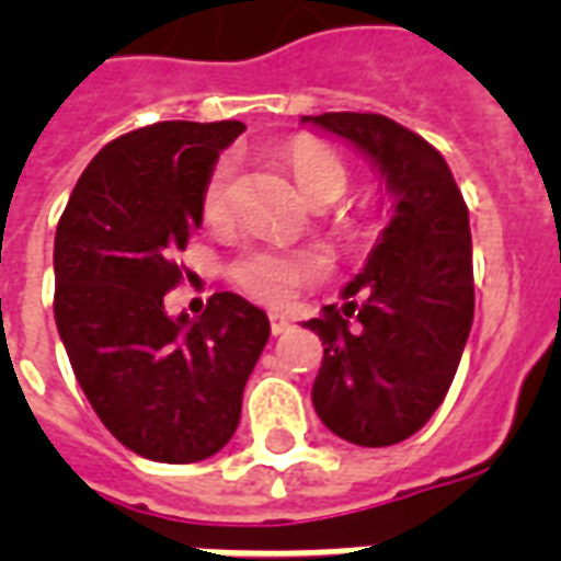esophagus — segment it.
<instances>
[{
  "instance_id": "obj_1",
  "label": "esophagus",
  "mask_w": 561,
  "mask_h": 561,
  "mask_svg": "<svg viewBox=\"0 0 561 561\" xmlns=\"http://www.w3.org/2000/svg\"><path fill=\"white\" fill-rule=\"evenodd\" d=\"M290 329V317L279 314V311H273L271 314V332L273 334H285Z\"/></svg>"
}]
</instances>
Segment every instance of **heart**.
<instances>
[{
  "instance_id": "obj_1",
  "label": "heart",
  "mask_w": 561,
  "mask_h": 561,
  "mask_svg": "<svg viewBox=\"0 0 561 561\" xmlns=\"http://www.w3.org/2000/svg\"><path fill=\"white\" fill-rule=\"evenodd\" d=\"M288 169L297 180L299 192L308 201L317 194H341L346 188V169L323 145H294L288 153ZM232 180H236V162L224 157L215 162L206 186H203V218L209 224H220L229 211V194H232ZM323 262L308 250H273V247H253L238 255L229 276L238 288L262 302H285L299 288L302 282H311L320 276Z\"/></svg>"
}]
</instances>
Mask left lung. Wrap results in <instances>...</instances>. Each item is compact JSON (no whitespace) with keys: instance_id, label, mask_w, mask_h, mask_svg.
Instances as JSON below:
<instances>
[{"instance_id":"left-lung-1","label":"left lung","mask_w":561,"mask_h":561,"mask_svg":"<svg viewBox=\"0 0 561 561\" xmlns=\"http://www.w3.org/2000/svg\"><path fill=\"white\" fill-rule=\"evenodd\" d=\"M369 160L390 220L343 306L302 323L323 341L317 416L346 443L383 448L434 416L474 320L469 209L443 153L378 113L302 116Z\"/></svg>"}]
</instances>
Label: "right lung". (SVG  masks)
Here are the masks:
<instances>
[{"mask_svg": "<svg viewBox=\"0 0 561 561\" xmlns=\"http://www.w3.org/2000/svg\"><path fill=\"white\" fill-rule=\"evenodd\" d=\"M241 122H160L104 145L55 236V323L83 396L139 457L197 462L232 439L271 337L262 308L220 290L171 317L174 255L203 224V186Z\"/></svg>", "mask_w": 561, "mask_h": 561, "instance_id": "right-lung-1", "label": "right lung"}]
</instances>
